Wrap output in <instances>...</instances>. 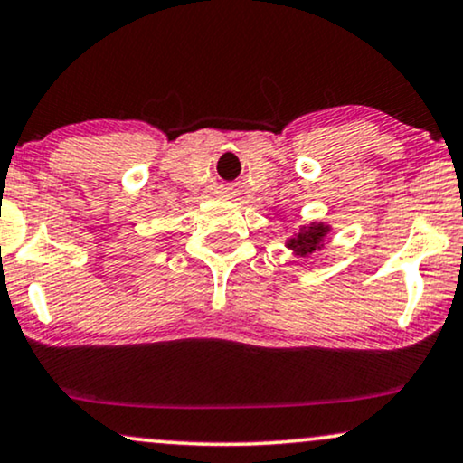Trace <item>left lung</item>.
<instances>
[{"label":"left lung","instance_id":"1","mask_svg":"<svg viewBox=\"0 0 463 463\" xmlns=\"http://www.w3.org/2000/svg\"><path fill=\"white\" fill-rule=\"evenodd\" d=\"M326 232H328V228L324 224H311L303 228V231L298 232L294 239H289L288 241V248L294 250L296 254L305 256V254H311L313 250L319 248V243L324 241Z\"/></svg>","mask_w":463,"mask_h":463}]
</instances>
